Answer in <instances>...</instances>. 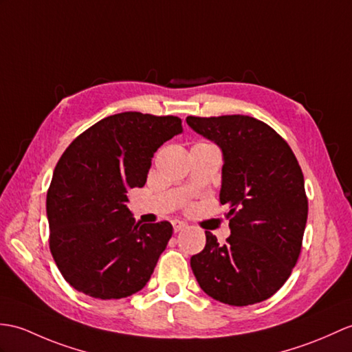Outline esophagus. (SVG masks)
I'll list each match as a JSON object with an SVG mask.
<instances>
[{
    "label": "esophagus",
    "mask_w": 352,
    "mask_h": 352,
    "mask_svg": "<svg viewBox=\"0 0 352 352\" xmlns=\"http://www.w3.org/2000/svg\"><path fill=\"white\" fill-rule=\"evenodd\" d=\"M173 226H174V231H175V232H179V231L186 230L187 223L183 222V220H173Z\"/></svg>",
    "instance_id": "1"
}]
</instances>
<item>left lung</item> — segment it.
<instances>
[{
	"label": "left lung",
	"instance_id": "8db88e82",
	"mask_svg": "<svg viewBox=\"0 0 352 352\" xmlns=\"http://www.w3.org/2000/svg\"><path fill=\"white\" fill-rule=\"evenodd\" d=\"M186 121L222 151L219 199L230 207L231 228L225 244L206 232V248L190 258L193 274L220 303H259L282 288L298 259L307 222L303 173L289 145L256 118Z\"/></svg>",
	"mask_w": 352,
	"mask_h": 352
}]
</instances>
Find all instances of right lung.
Returning <instances> with one entry per match:
<instances>
[{
    "label": "right lung",
    "mask_w": 352,
    "mask_h": 352,
    "mask_svg": "<svg viewBox=\"0 0 352 352\" xmlns=\"http://www.w3.org/2000/svg\"><path fill=\"white\" fill-rule=\"evenodd\" d=\"M179 133L177 117L121 112L96 122L63 153L46 196L49 248L76 291L117 300L150 280L173 225L136 223L127 190L144 187L154 153Z\"/></svg>",
    "instance_id": "add662e5"
}]
</instances>
